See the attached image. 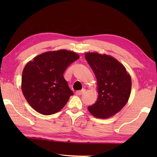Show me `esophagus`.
Masks as SVG:
<instances>
[{"instance_id":"34e87169","label":"esophagus","mask_w":157,"mask_h":157,"mask_svg":"<svg viewBox=\"0 0 157 157\" xmlns=\"http://www.w3.org/2000/svg\"><path fill=\"white\" fill-rule=\"evenodd\" d=\"M85 91H86L85 89H82V90H81V91H76V94L78 96H81V95H82L83 93H84Z\"/></svg>"}]
</instances>
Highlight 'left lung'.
Segmentation results:
<instances>
[{"mask_svg":"<svg viewBox=\"0 0 157 157\" xmlns=\"http://www.w3.org/2000/svg\"><path fill=\"white\" fill-rule=\"evenodd\" d=\"M86 60L97 79L98 99L88 107L92 115L106 119L119 112L127 103L132 79L122 64L114 58L98 53H87Z\"/></svg>","mask_w":157,"mask_h":157,"instance_id":"8db88e82","label":"left lung"}]
</instances>
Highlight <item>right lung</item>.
Here are the masks:
<instances>
[{
    "label": "right lung",
    "mask_w": 157,
    "mask_h": 157,
    "mask_svg": "<svg viewBox=\"0 0 157 157\" xmlns=\"http://www.w3.org/2000/svg\"><path fill=\"white\" fill-rule=\"evenodd\" d=\"M78 58L72 51H49L35 57L25 65L21 89L32 108L41 114L51 115L65 106L74 93L63 73Z\"/></svg>",
    "instance_id": "1"
}]
</instances>
